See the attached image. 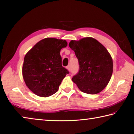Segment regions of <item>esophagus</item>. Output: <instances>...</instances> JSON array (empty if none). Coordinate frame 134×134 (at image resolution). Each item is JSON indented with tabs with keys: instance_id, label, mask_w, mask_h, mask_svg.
Segmentation results:
<instances>
[{
	"instance_id": "esophagus-1",
	"label": "esophagus",
	"mask_w": 134,
	"mask_h": 134,
	"mask_svg": "<svg viewBox=\"0 0 134 134\" xmlns=\"http://www.w3.org/2000/svg\"><path fill=\"white\" fill-rule=\"evenodd\" d=\"M67 70H68V71H70V70H71V65H68V66L67 67Z\"/></svg>"
}]
</instances>
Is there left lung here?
Returning a JSON list of instances; mask_svg holds the SVG:
<instances>
[{
  "instance_id": "obj_1",
  "label": "left lung",
  "mask_w": 134,
  "mask_h": 134,
  "mask_svg": "<svg viewBox=\"0 0 134 134\" xmlns=\"http://www.w3.org/2000/svg\"><path fill=\"white\" fill-rule=\"evenodd\" d=\"M69 46L79 60L80 70L72 81L80 91L89 94L102 91L110 81L113 59L107 48L92 37L71 40Z\"/></svg>"
}]
</instances>
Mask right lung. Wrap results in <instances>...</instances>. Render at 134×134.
I'll return each mask as SVG.
<instances>
[{"mask_svg": "<svg viewBox=\"0 0 134 134\" xmlns=\"http://www.w3.org/2000/svg\"><path fill=\"white\" fill-rule=\"evenodd\" d=\"M67 46L62 39L47 37L37 43L26 53L22 74L27 87L42 97L52 96L59 90L66 74L62 66L60 50Z\"/></svg>", "mask_w": 134, "mask_h": 134, "instance_id": "right-lung-1", "label": "right lung"}]
</instances>
